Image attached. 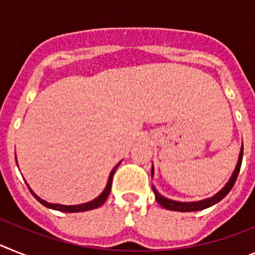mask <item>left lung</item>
<instances>
[{
  "mask_svg": "<svg viewBox=\"0 0 255 255\" xmlns=\"http://www.w3.org/2000/svg\"><path fill=\"white\" fill-rule=\"evenodd\" d=\"M243 150L244 149L241 147L238 165H236V168H235L234 173H232L230 181L226 183V186L221 190L220 192H217V194L214 195V196H212V198L205 199V200H200V201H194V203H181V201H173V200H169V199H165L164 196H161V195L155 190L154 186H152V191H154L155 194V199H156V201H158L159 204H160L163 208H165V209L168 210H176V212H196V210H203L205 209V208H209L212 207V205L217 204L218 201L222 200L226 195L231 191L235 182H236V180H238L239 172H240V168H241V161H243ZM152 170H154V168L151 169V176H152Z\"/></svg>",
  "mask_w": 255,
  "mask_h": 255,
  "instance_id": "8db88e82",
  "label": "left lung"
}]
</instances>
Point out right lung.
Returning <instances> with one entry per match:
<instances>
[{
	"label": "right lung",
	"instance_id": "right-lung-1",
	"mask_svg": "<svg viewBox=\"0 0 255 255\" xmlns=\"http://www.w3.org/2000/svg\"><path fill=\"white\" fill-rule=\"evenodd\" d=\"M119 165V164H118ZM118 165L114 168V169L112 170V173H110L109 176V181H108V185H106L105 190L103 191V194L99 196V198H96L95 200L92 201H88V203H85V204H79V205H60V204H51V203H47V201L42 200L41 198H38L37 195L34 194V192L30 190V192L33 194V196H34L37 200L41 203V204H43L45 207L47 208H51V209H55V210H60V212H65V213H77V212H86V210H91V209H95V208H99L101 207V205L104 204L106 201V199H108V196H109L110 194V190H112V182H113V176H114L115 173V169L118 168Z\"/></svg>",
	"mask_w": 255,
	"mask_h": 255
}]
</instances>
